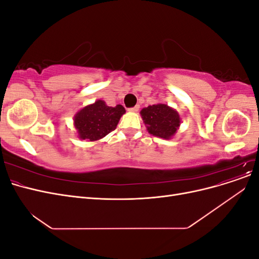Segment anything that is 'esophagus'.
Masks as SVG:
<instances>
[{
	"label": "esophagus",
	"mask_w": 259,
	"mask_h": 259,
	"mask_svg": "<svg viewBox=\"0 0 259 259\" xmlns=\"http://www.w3.org/2000/svg\"><path fill=\"white\" fill-rule=\"evenodd\" d=\"M138 110H139V106H135V107L128 108V111H131V112H137Z\"/></svg>",
	"instance_id": "esophagus-1"
}]
</instances>
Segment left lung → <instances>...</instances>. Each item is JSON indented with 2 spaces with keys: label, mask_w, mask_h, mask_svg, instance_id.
Wrapping results in <instances>:
<instances>
[{
  "label": "left lung",
  "mask_w": 259,
  "mask_h": 259,
  "mask_svg": "<svg viewBox=\"0 0 259 259\" xmlns=\"http://www.w3.org/2000/svg\"><path fill=\"white\" fill-rule=\"evenodd\" d=\"M140 114L147 125L148 132L164 139L173 136L180 125L178 112L164 104L148 106L143 109Z\"/></svg>",
  "instance_id": "1"
}]
</instances>
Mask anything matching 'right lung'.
Segmentation results:
<instances>
[{
    "mask_svg": "<svg viewBox=\"0 0 259 259\" xmlns=\"http://www.w3.org/2000/svg\"><path fill=\"white\" fill-rule=\"evenodd\" d=\"M125 113L121 105L109 107L103 100L86 106L74 116V126L81 139L98 140L115 130L120 117Z\"/></svg>",
    "mask_w": 259,
    "mask_h": 259,
    "instance_id": "right-lung-1",
    "label": "right lung"
}]
</instances>
